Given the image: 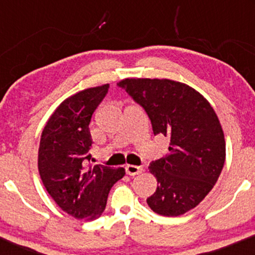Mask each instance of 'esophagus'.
<instances>
[{
    "instance_id": "1",
    "label": "esophagus",
    "mask_w": 255,
    "mask_h": 255,
    "mask_svg": "<svg viewBox=\"0 0 255 255\" xmlns=\"http://www.w3.org/2000/svg\"><path fill=\"white\" fill-rule=\"evenodd\" d=\"M141 171H142V169L140 168V166H136V165L126 166V172H127V175H129V176H135V175L140 174Z\"/></svg>"
}]
</instances>
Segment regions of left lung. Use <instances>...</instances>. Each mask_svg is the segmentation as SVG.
<instances>
[{
	"label": "left lung",
	"instance_id": "1",
	"mask_svg": "<svg viewBox=\"0 0 255 255\" xmlns=\"http://www.w3.org/2000/svg\"><path fill=\"white\" fill-rule=\"evenodd\" d=\"M118 85L144 108L154 135L170 139L169 153L148 166L158 186L147 205L166 217L194 209L217 182L225 160L223 129L211 104L169 79H125Z\"/></svg>",
	"mask_w": 255,
	"mask_h": 255
}]
</instances>
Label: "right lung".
Masks as SVG:
<instances>
[{"mask_svg": "<svg viewBox=\"0 0 255 255\" xmlns=\"http://www.w3.org/2000/svg\"><path fill=\"white\" fill-rule=\"evenodd\" d=\"M109 85L91 87L63 101L44 127L38 170L50 197L64 212L93 221L103 213L111 187L125 176L124 168L91 166L90 122Z\"/></svg>", "mask_w": 255, "mask_h": 255, "instance_id": "add662e5", "label": "right lung"}]
</instances>
